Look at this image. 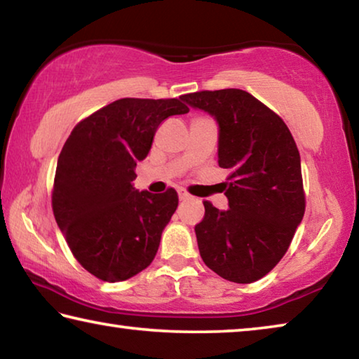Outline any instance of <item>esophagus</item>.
Returning <instances> with one entry per match:
<instances>
[{
	"instance_id": "1",
	"label": "esophagus",
	"mask_w": 359,
	"mask_h": 359,
	"mask_svg": "<svg viewBox=\"0 0 359 359\" xmlns=\"http://www.w3.org/2000/svg\"><path fill=\"white\" fill-rule=\"evenodd\" d=\"M190 198V194H188L185 190H179V199L180 201H185V199Z\"/></svg>"
}]
</instances>
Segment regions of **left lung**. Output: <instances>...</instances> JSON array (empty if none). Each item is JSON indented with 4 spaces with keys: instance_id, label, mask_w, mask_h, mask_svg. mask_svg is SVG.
I'll return each instance as SVG.
<instances>
[{
    "instance_id": "8db88e82",
    "label": "left lung",
    "mask_w": 359,
    "mask_h": 359,
    "mask_svg": "<svg viewBox=\"0 0 359 359\" xmlns=\"http://www.w3.org/2000/svg\"><path fill=\"white\" fill-rule=\"evenodd\" d=\"M218 123V166L229 169L228 210L204 201L194 226L205 266L236 283H252L274 269L306 210L299 150L288 126L239 88L182 96Z\"/></svg>"
}]
</instances>
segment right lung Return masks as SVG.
<instances>
[{
    "instance_id": "right-lung-1",
    "label": "right lung",
    "mask_w": 359,
    "mask_h": 359,
    "mask_svg": "<svg viewBox=\"0 0 359 359\" xmlns=\"http://www.w3.org/2000/svg\"><path fill=\"white\" fill-rule=\"evenodd\" d=\"M188 111L182 96L117 100L79 121L66 139L53 182V215L72 255L100 280H126L154 261L179 196L174 188L137 191L135 169L161 121Z\"/></svg>"
}]
</instances>
